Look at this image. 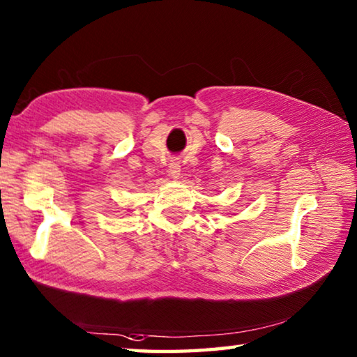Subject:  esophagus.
<instances>
[{"label":"esophagus","mask_w":357,"mask_h":357,"mask_svg":"<svg viewBox=\"0 0 357 357\" xmlns=\"http://www.w3.org/2000/svg\"><path fill=\"white\" fill-rule=\"evenodd\" d=\"M168 173L173 179H179L181 178V165L178 160H172L170 165H168Z\"/></svg>","instance_id":"esophagus-1"}]
</instances>
